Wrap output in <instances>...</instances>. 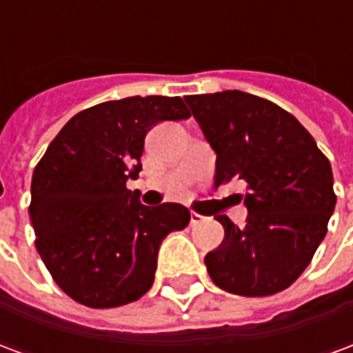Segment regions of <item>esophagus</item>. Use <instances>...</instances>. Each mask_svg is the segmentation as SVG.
<instances>
[{"label": "esophagus", "mask_w": 353, "mask_h": 353, "mask_svg": "<svg viewBox=\"0 0 353 353\" xmlns=\"http://www.w3.org/2000/svg\"><path fill=\"white\" fill-rule=\"evenodd\" d=\"M202 221H204V217L192 212V214H191V225H199V223H202Z\"/></svg>", "instance_id": "obj_1"}]
</instances>
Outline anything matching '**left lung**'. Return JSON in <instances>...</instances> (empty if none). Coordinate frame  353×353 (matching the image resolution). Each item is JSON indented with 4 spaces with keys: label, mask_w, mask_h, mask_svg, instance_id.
<instances>
[{
    "label": "left lung",
    "mask_w": 353,
    "mask_h": 353,
    "mask_svg": "<svg viewBox=\"0 0 353 353\" xmlns=\"http://www.w3.org/2000/svg\"><path fill=\"white\" fill-rule=\"evenodd\" d=\"M217 154L215 185L244 179L245 227L225 229L204 257L217 288L266 296L289 288L310 265L336 204L333 170L303 124L272 101L242 92L185 96Z\"/></svg>",
    "instance_id": "8db88e82"
}]
</instances>
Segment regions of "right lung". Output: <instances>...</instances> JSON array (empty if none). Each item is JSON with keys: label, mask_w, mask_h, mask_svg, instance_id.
<instances>
[{"label": "right lung", "mask_w": 353, "mask_h": 353, "mask_svg": "<svg viewBox=\"0 0 353 353\" xmlns=\"http://www.w3.org/2000/svg\"><path fill=\"white\" fill-rule=\"evenodd\" d=\"M179 96H130L72 117L35 166V248L58 288L90 308L134 303L151 289L162 240L185 229L176 202L143 206L126 181L141 170L147 132L189 119Z\"/></svg>", "instance_id": "obj_1"}]
</instances>
